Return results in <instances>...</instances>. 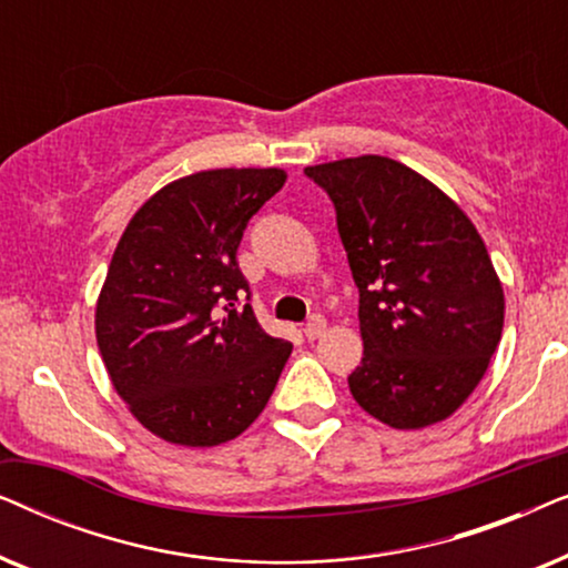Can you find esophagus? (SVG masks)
<instances>
[{"label":"esophagus","instance_id":"1","mask_svg":"<svg viewBox=\"0 0 568 568\" xmlns=\"http://www.w3.org/2000/svg\"><path fill=\"white\" fill-rule=\"evenodd\" d=\"M325 328H328V323H325L323 315H313V317H310L307 325H305V336H307V341L321 338L323 333H325Z\"/></svg>","mask_w":568,"mask_h":568}]
</instances>
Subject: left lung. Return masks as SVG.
I'll return each mask as SVG.
<instances>
[{"instance_id": "8db88e82", "label": "left lung", "mask_w": 568, "mask_h": 568, "mask_svg": "<svg viewBox=\"0 0 568 568\" xmlns=\"http://www.w3.org/2000/svg\"><path fill=\"white\" fill-rule=\"evenodd\" d=\"M305 175L333 201L359 290L354 400L393 429L455 414L504 325V292L478 230L437 185L390 158L325 162Z\"/></svg>"}]
</instances>
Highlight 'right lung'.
I'll return each instance as SVG.
<instances>
[{"instance_id": "right-lung-1", "label": "right lung", "mask_w": 568, "mask_h": 568, "mask_svg": "<svg viewBox=\"0 0 568 568\" xmlns=\"http://www.w3.org/2000/svg\"><path fill=\"white\" fill-rule=\"evenodd\" d=\"M284 170H204L165 185L115 247L95 310L111 383L152 434L214 447L251 426L292 344L255 321L237 245Z\"/></svg>"}]
</instances>
